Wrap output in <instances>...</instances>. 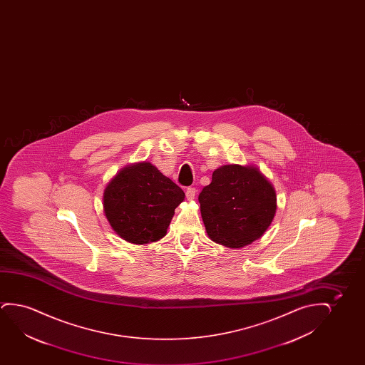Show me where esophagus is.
I'll use <instances>...</instances> for the list:
<instances>
[{"mask_svg": "<svg viewBox=\"0 0 365 365\" xmlns=\"http://www.w3.org/2000/svg\"><path fill=\"white\" fill-rule=\"evenodd\" d=\"M195 192H197V190H195V188H187V190H185V197H187V200H195Z\"/></svg>", "mask_w": 365, "mask_h": 365, "instance_id": "1", "label": "esophagus"}]
</instances>
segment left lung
<instances>
[{
    "instance_id": "8db88e82",
    "label": "left lung",
    "mask_w": 365,
    "mask_h": 365,
    "mask_svg": "<svg viewBox=\"0 0 365 365\" xmlns=\"http://www.w3.org/2000/svg\"><path fill=\"white\" fill-rule=\"evenodd\" d=\"M198 200L208 237L233 250L259 240L277 212L274 187L253 165H220Z\"/></svg>"
}]
</instances>
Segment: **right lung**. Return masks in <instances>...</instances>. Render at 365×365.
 <instances>
[{
    "label": "right lung",
    "mask_w": 365,
    "mask_h": 365,
    "mask_svg": "<svg viewBox=\"0 0 365 365\" xmlns=\"http://www.w3.org/2000/svg\"><path fill=\"white\" fill-rule=\"evenodd\" d=\"M185 192L150 162L123 167L106 185L103 210L112 230L133 245L167 235Z\"/></svg>",
    "instance_id": "obj_1"
}]
</instances>
